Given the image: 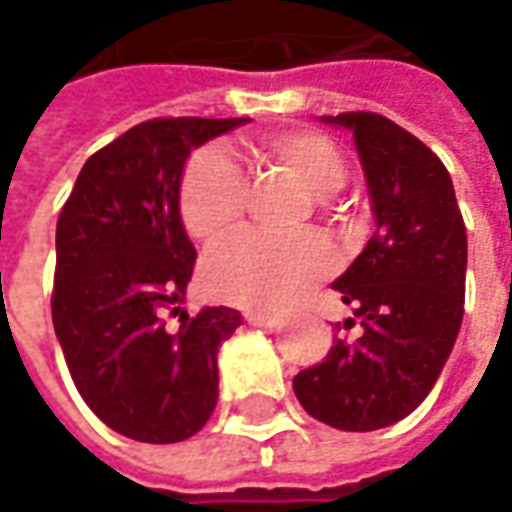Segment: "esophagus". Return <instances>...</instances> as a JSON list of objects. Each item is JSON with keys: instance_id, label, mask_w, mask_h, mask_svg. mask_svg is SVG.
<instances>
[{"instance_id": "esophagus-1", "label": "esophagus", "mask_w": 512, "mask_h": 512, "mask_svg": "<svg viewBox=\"0 0 512 512\" xmlns=\"http://www.w3.org/2000/svg\"><path fill=\"white\" fill-rule=\"evenodd\" d=\"M243 317H246V323H249V326H257V328L280 326V317H277V314H269V311L246 309L243 311Z\"/></svg>"}]
</instances>
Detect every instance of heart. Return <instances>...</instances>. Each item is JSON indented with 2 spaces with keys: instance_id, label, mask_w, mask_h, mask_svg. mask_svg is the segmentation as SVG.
Masks as SVG:
<instances>
[{
  "instance_id": "heart-1",
  "label": "heart",
  "mask_w": 512,
  "mask_h": 512,
  "mask_svg": "<svg viewBox=\"0 0 512 512\" xmlns=\"http://www.w3.org/2000/svg\"><path fill=\"white\" fill-rule=\"evenodd\" d=\"M260 155L291 175L314 198L334 195L348 178L343 152L317 133H277L260 144ZM249 184L221 150L189 161L181 181V218L203 246L238 235L246 215ZM334 269V252L314 235L274 240L246 235L206 260L203 283L218 300L243 309L280 311L300 300Z\"/></svg>"
}]
</instances>
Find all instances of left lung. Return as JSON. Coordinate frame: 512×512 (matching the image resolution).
I'll return each instance as SVG.
<instances>
[{
  "mask_svg": "<svg viewBox=\"0 0 512 512\" xmlns=\"http://www.w3.org/2000/svg\"><path fill=\"white\" fill-rule=\"evenodd\" d=\"M360 155L374 235L331 286L360 326L294 377L306 414L337 431H379L431 394L465 314L467 232L445 164L377 113L323 115Z\"/></svg>",
  "mask_w": 512,
  "mask_h": 512,
  "instance_id": "8db88e82",
  "label": "left lung"
}]
</instances>
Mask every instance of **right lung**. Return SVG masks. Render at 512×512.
<instances>
[{"label":"right lung","mask_w":512,"mask_h":512,"mask_svg":"<svg viewBox=\"0 0 512 512\" xmlns=\"http://www.w3.org/2000/svg\"><path fill=\"white\" fill-rule=\"evenodd\" d=\"M249 121H144L87 158L59 215L56 337L93 414L135 442H184L215 411L218 348L243 317L184 309L198 252L181 178L192 150Z\"/></svg>","instance_id":"1"}]
</instances>
